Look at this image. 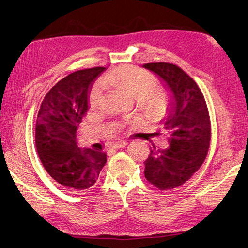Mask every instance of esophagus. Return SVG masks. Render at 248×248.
Returning <instances> with one entry per match:
<instances>
[{
  "mask_svg": "<svg viewBox=\"0 0 248 248\" xmlns=\"http://www.w3.org/2000/svg\"><path fill=\"white\" fill-rule=\"evenodd\" d=\"M128 142L127 141H118V142H115L111 144V147L112 148H120V147H124L125 145H127Z\"/></svg>",
  "mask_w": 248,
  "mask_h": 248,
  "instance_id": "esophagus-1",
  "label": "esophagus"
}]
</instances>
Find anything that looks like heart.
<instances>
[{"instance_id":"b5f03b06","label":"heart","mask_w":248,"mask_h":248,"mask_svg":"<svg viewBox=\"0 0 248 248\" xmlns=\"http://www.w3.org/2000/svg\"><path fill=\"white\" fill-rule=\"evenodd\" d=\"M102 85L111 87L127 94L128 96L137 98V102L146 114L156 118L167 110L170 104V95L165 89L157 88L156 78L146 70L133 66L119 67L106 74L101 80ZM103 91L101 87H95L89 97V105L91 109H97L102 105ZM140 117L128 120L130 127H134L141 123Z\"/></svg>"}]
</instances>
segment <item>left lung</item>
Wrapping results in <instances>:
<instances>
[{"label": "left lung", "mask_w": 248, "mask_h": 248, "mask_svg": "<svg viewBox=\"0 0 248 248\" xmlns=\"http://www.w3.org/2000/svg\"><path fill=\"white\" fill-rule=\"evenodd\" d=\"M143 67L158 76L171 93L168 114L160 120L169 146L151 150L144 174L159 190H170L186 183L206 159L211 138L208 108L199 85L180 67L169 62Z\"/></svg>", "instance_id": "left-lung-1"}]
</instances>
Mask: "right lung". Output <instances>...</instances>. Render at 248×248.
<instances>
[{
	"label": "right lung",
	"mask_w": 248,
	"mask_h": 248,
	"mask_svg": "<svg viewBox=\"0 0 248 248\" xmlns=\"http://www.w3.org/2000/svg\"><path fill=\"white\" fill-rule=\"evenodd\" d=\"M105 67L78 70L54 85L44 97L35 124V146L47 173L62 186L87 190L98 179L106 153L80 148L77 130L89 108L88 91Z\"/></svg>",
	"instance_id": "right-lung-1"
}]
</instances>
